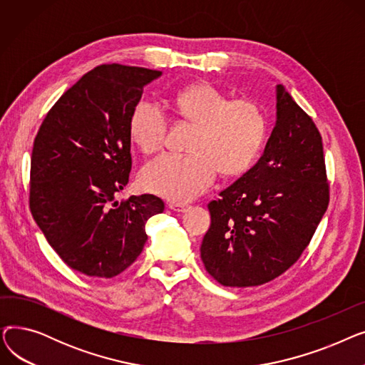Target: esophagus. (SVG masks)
<instances>
[{
  "instance_id": "esophagus-1",
  "label": "esophagus",
  "mask_w": 365,
  "mask_h": 365,
  "mask_svg": "<svg viewBox=\"0 0 365 365\" xmlns=\"http://www.w3.org/2000/svg\"><path fill=\"white\" fill-rule=\"evenodd\" d=\"M168 207L173 210V212H178V213H185L189 208L187 204H182V202H170Z\"/></svg>"
}]
</instances>
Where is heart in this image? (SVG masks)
Instances as JSON below:
<instances>
[{"mask_svg": "<svg viewBox=\"0 0 365 365\" xmlns=\"http://www.w3.org/2000/svg\"><path fill=\"white\" fill-rule=\"evenodd\" d=\"M173 106L182 121L195 127L187 148L190 153H165L148 163L139 175L140 186L148 192L187 202L213 185L217 171L225 178H235L255 164L267 131L259 103L232 101L212 84H197L179 91ZM167 128V117L157 103L139 102L133 108L128 133L142 152L160 150Z\"/></svg>", "mask_w": 365, "mask_h": 365, "instance_id": "obj_1", "label": "heart"}]
</instances>
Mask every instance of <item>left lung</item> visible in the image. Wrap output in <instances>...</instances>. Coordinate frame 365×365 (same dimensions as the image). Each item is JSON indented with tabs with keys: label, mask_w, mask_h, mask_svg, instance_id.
I'll list each match as a JSON object with an SVG mask.
<instances>
[{
	"label": "left lung",
	"mask_w": 365,
	"mask_h": 365,
	"mask_svg": "<svg viewBox=\"0 0 365 365\" xmlns=\"http://www.w3.org/2000/svg\"><path fill=\"white\" fill-rule=\"evenodd\" d=\"M330 202L322 138L279 84L277 125L263 155L208 202L201 244L207 272L225 287H256L284 274L309 245Z\"/></svg>",
	"instance_id": "1"
}]
</instances>
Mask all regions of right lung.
I'll list each match as a JSON object with an SVG mask.
<instances>
[{
    "label": "right lung",
    "instance_id": "1",
    "mask_svg": "<svg viewBox=\"0 0 365 365\" xmlns=\"http://www.w3.org/2000/svg\"><path fill=\"white\" fill-rule=\"evenodd\" d=\"M161 71L118 63L91 69L47 112L31 157L29 208L73 271L113 278L139 257L145 225L164 212L155 195L115 197L128 183V120Z\"/></svg>",
    "mask_w": 365,
    "mask_h": 365
}]
</instances>
